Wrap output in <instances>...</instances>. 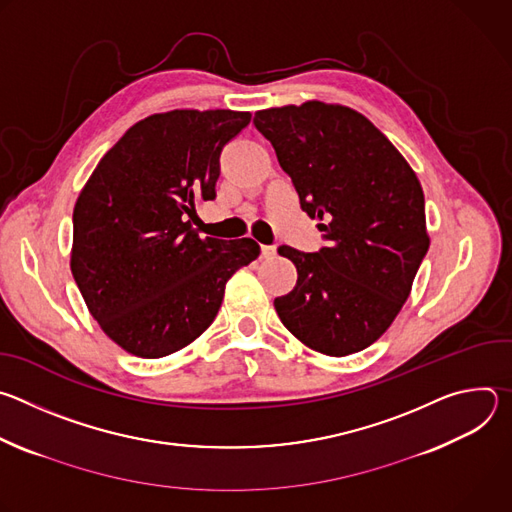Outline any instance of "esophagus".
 <instances>
[{
	"instance_id": "1",
	"label": "esophagus",
	"mask_w": 512,
	"mask_h": 512,
	"mask_svg": "<svg viewBox=\"0 0 512 512\" xmlns=\"http://www.w3.org/2000/svg\"><path fill=\"white\" fill-rule=\"evenodd\" d=\"M275 255V247H271V245H261V257L263 259H269V257H273Z\"/></svg>"
}]
</instances>
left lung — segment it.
Segmentation results:
<instances>
[{
  "instance_id": "left-lung-1",
  "label": "left lung",
  "mask_w": 512,
  "mask_h": 512,
  "mask_svg": "<svg viewBox=\"0 0 512 512\" xmlns=\"http://www.w3.org/2000/svg\"><path fill=\"white\" fill-rule=\"evenodd\" d=\"M302 210L328 247H279L298 269L275 298L283 326L308 348L346 356L371 346L411 294L429 249L421 184L395 145L358 111L322 101L257 111Z\"/></svg>"
}]
</instances>
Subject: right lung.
<instances>
[{"label":"right lung","instance_id":"1","mask_svg":"<svg viewBox=\"0 0 512 512\" xmlns=\"http://www.w3.org/2000/svg\"><path fill=\"white\" fill-rule=\"evenodd\" d=\"M249 111L174 109L131 125L101 158L72 212L70 271L101 330L125 352L162 358L194 342L227 281L259 257L253 239L200 237L218 158Z\"/></svg>","mask_w":512,"mask_h":512}]
</instances>
